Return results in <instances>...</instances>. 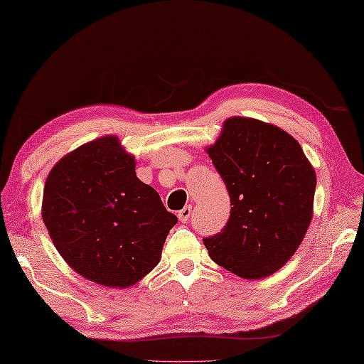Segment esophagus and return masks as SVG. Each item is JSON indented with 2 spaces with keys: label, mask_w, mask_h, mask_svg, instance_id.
Masks as SVG:
<instances>
[{
  "label": "esophagus",
  "mask_w": 364,
  "mask_h": 364,
  "mask_svg": "<svg viewBox=\"0 0 364 364\" xmlns=\"http://www.w3.org/2000/svg\"><path fill=\"white\" fill-rule=\"evenodd\" d=\"M190 216H192V206H186L178 211V219H181V223H187Z\"/></svg>",
  "instance_id": "obj_1"
}]
</instances>
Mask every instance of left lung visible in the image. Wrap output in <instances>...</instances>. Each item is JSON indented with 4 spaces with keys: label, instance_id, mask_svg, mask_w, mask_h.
Wrapping results in <instances>:
<instances>
[{
    "label": "left lung",
    "instance_id": "1",
    "mask_svg": "<svg viewBox=\"0 0 364 364\" xmlns=\"http://www.w3.org/2000/svg\"><path fill=\"white\" fill-rule=\"evenodd\" d=\"M208 154L230 196V218L203 238L214 263L243 279L287 263L313 218L316 174L300 143L252 117H230Z\"/></svg>",
    "mask_w": 364,
    "mask_h": 364
}]
</instances>
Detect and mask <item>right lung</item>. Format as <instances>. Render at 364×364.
Here are the masks:
<instances>
[{
  "label": "right lung",
  "instance_id": "right-lung-1",
  "mask_svg": "<svg viewBox=\"0 0 364 364\" xmlns=\"http://www.w3.org/2000/svg\"><path fill=\"white\" fill-rule=\"evenodd\" d=\"M41 216L65 263L88 281L126 289L159 263L176 214L106 135L65 154L46 177Z\"/></svg>",
  "mask_w": 364,
  "mask_h": 364
}]
</instances>
